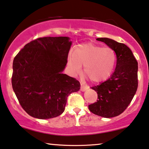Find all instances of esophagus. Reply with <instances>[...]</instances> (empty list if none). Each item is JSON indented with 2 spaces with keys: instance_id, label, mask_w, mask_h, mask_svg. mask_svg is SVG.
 Instances as JSON below:
<instances>
[{
  "instance_id": "obj_1",
  "label": "esophagus",
  "mask_w": 149,
  "mask_h": 149,
  "mask_svg": "<svg viewBox=\"0 0 149 149\" xmlns=\"http://www.w3.org/2000/svg\"><path fill=\"white\" fill-rule=\"evenodd\" d=\"M87 88H88V86H85V85L81 84V86H80V91H86Z\"/></svg>"
}]
</instances>
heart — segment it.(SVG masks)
Listing matches in <instances>:
<instances>
[{
  "label": "heart",
  "instance_id": "heart-1",
  "mask_svg": "<svg viewBox=\"0 0 149 149\" xmlns=\"http://www.w3.org/2000/svg\"><path fill=\"white\" fill-rule=\"evenodd\" d=\"M116 63V55L110 47H103L93 43L76 47L69 54L68 65L71 72L76 76L84 65V73L93 83L106 80L111 76Z\"/></svg>",
  "mask_w": 149,
  "mask_h": 149
}]
</instances>
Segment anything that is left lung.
Returning <instances> with one entry per match:
<instances>
[{"instance_id":"left-lung-1","label":"left lung","mask_w":149,"mask_h":149,"mask_svg":"<svg viewBox=\"0 0 149 149\" xmlns=\"http://www.w3.org/2000/svg\"><path fill=\"white\" fill-rule=\"evenodd\" d=\"M114 49L116 66L108 80L91 87L97 93L96 102L88 105L93 114L112 118L122 114L132 102L138 88V62L125 44L108 38H97Z\"/></svg>"}]
</instances>
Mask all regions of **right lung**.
Returning <instances> with one entry per match:
<instances>
[{
  "label": "right lung",
  "mask_w": 149,
  "mask_h": 149,
  "mask_svg": "<svg viewBox=\"0 0 149 149\" xmlns=\"http://www.w3.org/2000/svg\"><path fill=\"white\" fill-rule=\"evenodd\" d=\"M67 37H40L24 45L13 62L11 84L22 108L47 119L64 112L67 97L79 91L76 78L63 74L71 41Z\"/></svg>",
  "instance_id": "1"
}]
</instances>
